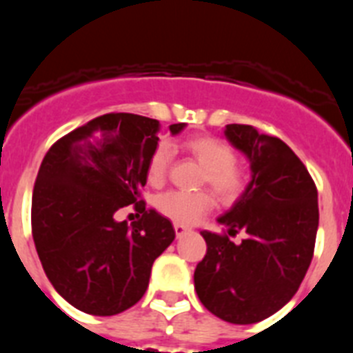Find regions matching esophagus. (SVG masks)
<instances>
[{
	"instance_id": "esophagus-1",
	"label": "esophagus",
	"mask_w": 353,
	"mask_h": 353,
	"mask_svg": "<svg viewBox=\"0 0 353 353\" xmlns=\"http://www.w3.org/2000/svg\"><path fill=\"white\" fill-rule=\"evenodd\" d=\"M173 228H174V233H176V236H182L189 232V228L183 226V224H179V223H174Z\"/></svg>"
}]
</instances>
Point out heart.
I'll use <instances>...</instances> for the list:
<instances>
[{
    "label": "heart",
    "instance_id": "1",
    "mask_svg": "<svg viewBox=\"0 0 353 353\" xmlns=\"http://www.w3.org/2000/svg\"><path fill=\"white\" fill-rule=\"evenodd\" d=\"M182 148L203 168V180L223 201H233L244 191L245 174L235 164V152L221 139L212 136H194L182 143ZM170 166V148L159 145L146 164V180L161 185ZM212 207L208 192L170 191L157 199V208L179 224H192Z\"/></svg>",
    "mask_w": 353,
    "mask_h": 353
}]
</instances>
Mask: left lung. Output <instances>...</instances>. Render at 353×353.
<instances>
[{
	"instance_id": "8db88e82",
	"label": "left lung",
	"mask_w": 353,
	"mask_h": 353,
	"mask_svg": "<svg viewBox=\"0 0 353 353\" xmlns=\"http://www.w3.org/2000/svg\"><path fill=\"white\" fill-rule=\"evenodd\" d=\"M248 157L251 180L217 223L228 235L201 232L207 254L194 270L201 304L221 320L256 323L279 311L301 286L313 260L318 192L301 159L279 138L251 125L224 127ZM242 229L240 245L229 240Z\"/></svg>"
}]
</instances>
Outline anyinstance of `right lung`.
I'll use <instances>...</instances> for the list:
<instances>
[{"mask_svg":"<svg viewBox=\"0 0 353 353\" xmlns=\"http://www.w3.org/2000/svg\"><path fill=\"white\" fill-rule=\"evenodd\" d=\"M173 123L170 132H182ZM161 123L109 113L54 143L37 174L31 232L43 272L61 297L95 316L132 307L148 288L152 265L174 240L170 219L146 208L141 187ZM127 204L138 223L117 221Z\"/></svg>","mask_w":353,"mask_h":353,"instance_id":"obj_1","label":"right lung"}]
</instances>
